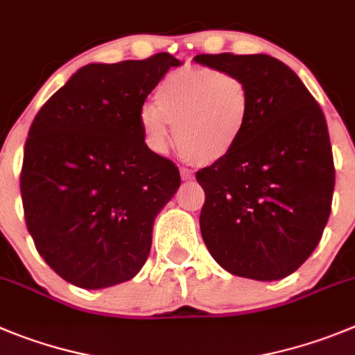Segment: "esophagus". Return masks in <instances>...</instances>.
Here are the masks:
<instances>
[{
  "label": "esophagus",
  "instance_id": "1",
  "mask_svg": "<svg viewBox=\"0 0 355 355\" xmlns=\"http://www.w3.org/2000/svg\"><path fill=\"white\" fill-rule=\"evenodd\" d=\"M181 178H183L184 181L193 180V172H191L190 168H187V167H181Z\"/></svg>",
  "mask_w": 355,
  "mask_h": 355
}]
</instances>
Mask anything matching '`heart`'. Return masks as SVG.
I'll return each instance as SVG.
<instances>
[{"instance_id":"1","label":"heart","mask_w":355,"mask_h":355,"mask_svg":"<svg viewBox=\"0 0 355 355\" xmlns=\"http://www.w3.org/2000/svg\"><path fill=\"white\" fill-rule=\"evenodd\" d=\"M156 105L139 112V126L156 153H165L174 125L175 144L200 165L222 162L245 135L252 91L243 77L207 67L172 71L160 83Z\"/></svg>"}]
</instances>
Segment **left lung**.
<instances>
[{"label": "left lung", "instance_id": "obj_1", "mask_svg": "<svg viewBox=\"0 0 355 355\" xmlns=\"http://www.w3.org/2000/svg\"><path fill=\"white\" fill-rule=\"evenodd\" d=\"M193 61L243 77L253 100L236 149L197 172L206 191L204 243L230 275L285 278L313 253L329 220L334 164L324 112L294 71L268 54Z\"/></svg>", "mask_w": 355, "mask_h": 355}]
</instances>
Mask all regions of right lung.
Wrapping results in <instances>:
<instances>
[{
    "label": "right lung",
    "instance_id": "add662e5",
    "mask_svg": "<svg viewBox=\"0 0 355 355\" xmlns=\"http://www.w3.org/2000/svg\"><path fill=\"white\" fill-rule=\"evenodd\" d=\"M180 64L168 52L86 64L35 116L21 171L26 225L68 284L112 287L146 264L156 214L181 178L148 148L139 112Z\"/></svg>",
    "mask_w": 355,
    "mask_h": 355
}]
</instances>
